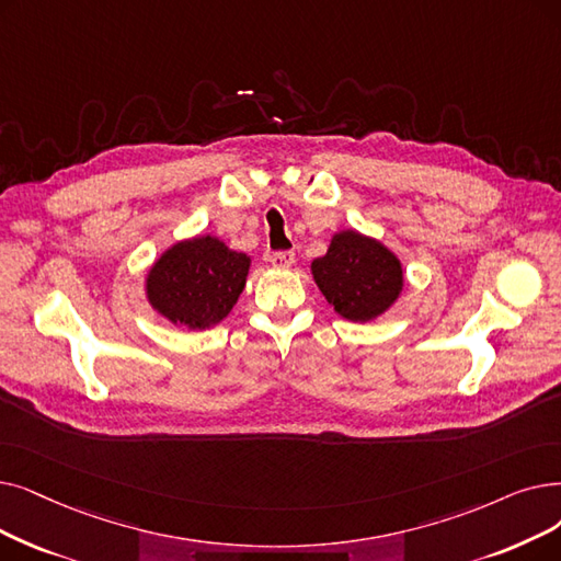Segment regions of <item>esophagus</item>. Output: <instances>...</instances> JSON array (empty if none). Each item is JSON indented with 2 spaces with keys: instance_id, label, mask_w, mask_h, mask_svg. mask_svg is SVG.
Listing matches in <instances>:
<instances>
[{
  "instance_id": "esophagus-1",
  "label": "esophagus",
  "mask_w": 561,
  "mask_h": 561,
  "mask_svg": "<svg viewBox=\"0 0 561 561\" xmlns=\"http://www.w3.org/2000/svg\"><path fill=\"white\" fill-rule=\"evenodd\" d=\"M294 261H296V254H294V252H273V254H271L273 267H279V271H286V267L294 265Z\"/></svg>"
}]
</instances>
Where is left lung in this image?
Masks as SVG:
<instances>
[{
  "mask_svg": "<svg viewBox=\"0 0 561 561\" xmlns=\"http://www.w3.org/2000/svg\"><path fill=\"white\" fill-rule=\"evenodd\" d=\"M311 273L334 311L348 321L376 319L403 288L399 259L382 242L357 231L336 233L328 254L311 263Z\"/></svg>",
  "mask_w": 561,
  "mask_h": 561,
  "instance_id": "1",
  "label": "left lung"
}]
</instances>
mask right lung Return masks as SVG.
I'll list each match as a JSON object with an SVG mask.
<instances>
[{"label": "right lung", "mask_w": 561, "mask_h": 561, "mask_svg": "<svg viewBox=\"0 0 561 561\" xmlns=\"http://www.w3.org/2000/svg\"><path fill=\"white\" fill-rule=\"evenodd\" d=\"M250 256L222 240L199 236L167 250L146 279L153 309L192 330L220 323L245 288Z\"/></svg>", "instance_id": "1"}]
</instances>
